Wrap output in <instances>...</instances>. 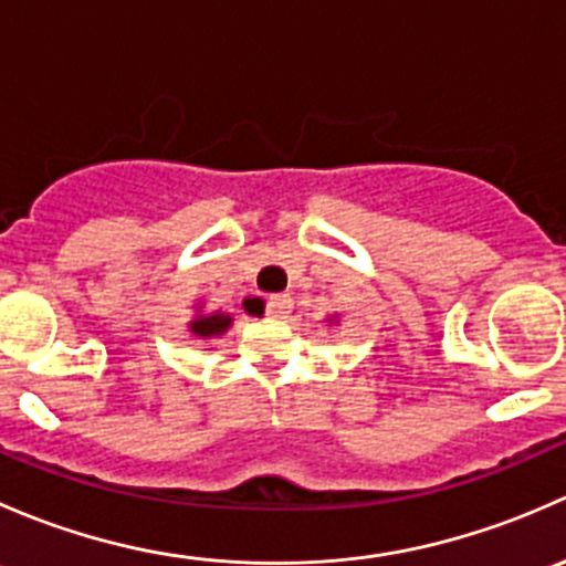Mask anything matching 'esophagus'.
<instances>
[{
  "mask_svg": "<svg viewBox=\"0 0 566 566\" xmlns=\"http://www.w3.org/2000/svg\"><path fill=\"white\" fill-rule=\"evenodd\" d=\"M290 310H293V298H290V295H271L265 304V315L273 319L287 317Z\"/></svg>",
  "mask_w": 566,
  "mask_h": 566,
  "instance_id": "1",
  "label": "esophagus"
}]
</instances>
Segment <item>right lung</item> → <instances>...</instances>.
I'll use <instances>...</instances> for the list:
<instances>
[{"label":"right lung","mask_w":566,"mask_h":566,"mask_svg":"<svg viewBox=\"0 0 566 566\" xmlns=\"http://www.w3.org/2000/svg\"><path fill=\"white\" fill-rule=\"evenodd\" d=\"M249 304V301H247ZM232 323V317L227 315H210V317H197L191 323V331L197 336H216L221 334V331H227V325Z\"/></svg>","instance_id":"1"}]
</instances>
